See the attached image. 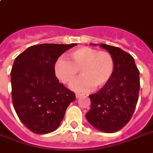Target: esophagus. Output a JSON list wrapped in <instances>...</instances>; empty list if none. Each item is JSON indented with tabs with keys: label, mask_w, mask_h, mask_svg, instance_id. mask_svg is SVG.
<instances>
[{
	"label": "esophagus",
	"mask_w": 153,
	"mask_h": 153,
	"mask_svg": "<svg viewBox=\"0 0 153 153\" xmlns=\"http://www.w3.org/2000/svg\"><path fill=\"white\" fill-rule=\"evenodd\" d=\"M75 96H76V98H79L82 96V94H78V93H77L76 94H75Z\"/></svg>",
	"instance_id": "esophagus-1"
}]
</instances>
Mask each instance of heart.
Here are the masks:
<instances>
[{"instance_id": "1", "label": "heart", "mask_w": 153, "mask_h": 153, "mask_svg": "<svg viewBox=\"0 0 153 153\" xmlns=\"http://www.w3.org/2000/svg\"><path fill=\"white\" fill-rule=\"evenodd\" d=\"M71 61L60 57L55 62V73L62 83L69 84L79 72L82 77L72 82L71 88L76 92H87L95 86L101 88L111 79L114 72V59L107 51L82 47L70 54Z\"/></svg>"}]
</instances>
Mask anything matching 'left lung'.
<instances>
[{
    "mask_svg": "<svg viewBox=\"0 0 153 153\" xmlns=\"http://www.w3.org/2000/svg\"><path fill=\"white\" fill-rule=\"evenodd\" d=\"M100 47L114 58V72L105 86L89 95L91 106L86 117L95 128L111 133L121 129L133 116L140 91V71L130 54L117 47Z\"/></svg>",
    "mask_w": 153,
    "mask_h": 153,
    "instance_id": "1",
    "label": "left lung"
}]
</instances>
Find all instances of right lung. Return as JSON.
<instances>
[{"label":"right lung","mask_w":153,"mask_h":153,"mask_svg":"<svg viewBox=\"0 0 153 153\" xmlns=\"http://www.w3.org/2000/svg\"><path fill=\"white\" fill-rule=\"evenodd\" d=\"M75 45H33L15 59L10 74L13 106L21 122L32 133L55 131L67 106L75 100V94L60 83L55 73L58 58Z\"/></svg>","instance_id":"add662e5"}]
</instances>
